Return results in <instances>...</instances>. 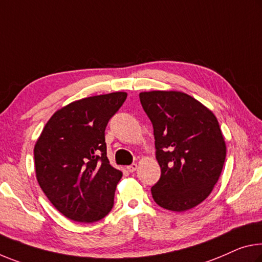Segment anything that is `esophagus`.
Listing matches in <instances>:
<instances>
[{"mask_svg":"<svg viewBox=\"0 0 262 262\" xmlns=\"http://www.w3.org/2000/svg\"><path fill=\"white\" fill-rule=\"evenodd\" d=\"M136 169H138V164H136V163H133V164L128 165V167H127V170H128V171H129V172H134Z\"/></svg>","mask_w":262,"mask_h":262,"instance_id":"1","label":"esophagus"}]
</instances>
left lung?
Instances as JSON below:
<instances>
[{
    "instance_id": "left-lung-1",
    "label": "left lung",
    "mask_w": 262,
    "mask_h": 262,
    "mask_svg": "<svg viewBox=\"0 0 262 262\" xmlns=\"http://www.w3.org/2000/svg\"><path fill=\"white\" fill-rule=\"evenodd\" d=\"M150 119L161 177L151 188L157 205L182 212L207 198L226 157L218 120L190 95L176 91L140 93Z\"/></svg>"
}]
</instances>
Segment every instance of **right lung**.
<instances>
[{
	"mask_svg": "<svg viewBox=\"0 0 262 262\" xmlns=\"http://www.w3.org/2000/svg\"><path fill=\"white\" fill-rule=\"evenodd\" d=\"M126 98V92H115L69 103L51 116L37 140V181L71 221L98 222L114 205L122 172L107 159L105 129Z\"/></svg>",
	"mask_w": 262,
	"mask_h": 262,
	"instance_id": "right-lung-1",
	"label": "right lung"
}]
</instances>
